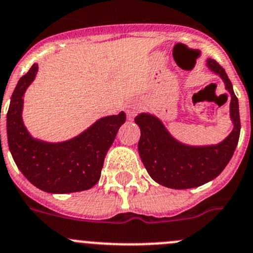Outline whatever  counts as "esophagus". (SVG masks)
I'll list each match as a JSON object with an SVG mask.
<instances>
[{
    "label": "esophagus",
    "mask_w": 253,
    "mask_h": 253,
    "mask_svg": "<svg viewBox=\"0 0 253 253\" xmlns=\"http://www.w3.org/2000/svg\"><path fill=\"white\" fill-rule=\"evenodd\" d=\"M141 109H142V106H141V104H139V102H137V101L131 102V104L127 106V115H128L129 119H132V117L136 116V115L138 114V111Z\"/></svg>",
    "instance_id": "obj_1"
}]
</instances>
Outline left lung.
Masks as SVG:
<instances>
[{"label":"left lung","mask_w":253,"mask_h":253,"mask_svg":"<svg viewBox=\"0 0 253 253\" xmlns=\"http://www.w3.org/2000/svg\"><path fill=\"white\" fill-rule=\"evenodd\" d=\"M207 64L221 77L231 94L230 116L234 122V129L221 143L207 147L184 146L176 142L167 132L163 124L152 115L141 114L134 119L141 128L139 157L152 179L167 188H195L212 180L224 170L239 143L241 129L239 100L231 82L216 60L208 59Z\"/></svg>","instance_id":"1"}]
</instances>
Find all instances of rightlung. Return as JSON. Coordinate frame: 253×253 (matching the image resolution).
<instances>
[{
	"instance_id": "obj_1",
	"label": "right lung",
	"mask_w": 253,
	"mask_h": 253,
	"mask_svg": "<svg viewBox=\"0 0 253 253\" xmlns=\"http://www.w3.org/2000/svg\"><path fill=\"white\" fill-rule=\"evenodd\" d=\"M33 64L19 79L7 112V139L14 163L33 185L46 193L83 192L99 181L104 159L126 115L102 117L80 136L61 143L34 139L22 121L23 95L34 80Z\"/></svg>"
}]
</instances>
